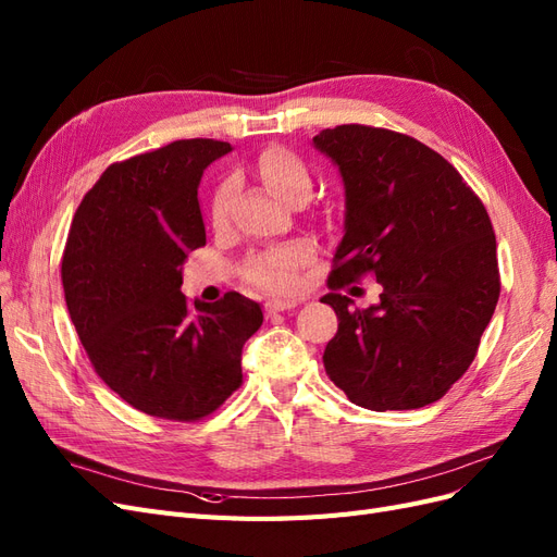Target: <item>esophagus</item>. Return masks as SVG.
I'll return each mask as SVG.
<instances>
[{"mask_svg": "<svg viewBox=\"0 0 557 557\" xmlns=\"http://www.w3.org/2000/svg\"><path fill=\"white\" fill-rule=\"evenodd\" d=\"M299 305L297 299H269L267 305H264V309H267V313L272 315V313H278V311H288V309H295Z\"/></svg>", "mask_w": 557, "mask_h": 557, "instance_id": "34e87169", "label": "esophagus"}]
</instances>
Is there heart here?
I'll list each match as a JSON object with an SVG mask.
<instances>
[{
    "label": "heart",
    "instance_id": "1",
    "mask_svg": "<svg viewBox=\"0 0 557 557\" xmlns=\"http://www.w3.org/2000/svg\"><path fill=\"white\" fill-rule=\"evenodd\" d=\"M258 176L264 183V188L276 199L285 201L290 207H299L311 197L313 178L309 166L301 162L295 153L285 148H267L258 158ZM232 185H218L211 199V223L215 227L225 225L230 213ZM311 248L307 244H283L269 250L258 252L246 262V281L258 285L269 293H293L299 283L297 269L311 260Z\"/></svg>",
    "mask_w": 557,
    "mask_h": 557
}]
</instances>
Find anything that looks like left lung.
Here are the masks:
<instances>
[{
	"label": "left lung",
	"instance_id": "obj_1",
	"mask_svg": "<svg viewBox=\"0 0 557 557\" xmlns=\"http://www.w3.org/2000/svg\"><path fill=\"white\" fill-rule=\"evenodd\" d=\"M346 190L344 239L323 299L339 318L325 372L358 407L420 409L474 360L499 299L493 223L455 166L407 134L336 125L313 137ZM372 273L380 305L336 294Z\"/></svg>",
	"mask_w": 557,
	"mask_h": 557
}]
</instances>
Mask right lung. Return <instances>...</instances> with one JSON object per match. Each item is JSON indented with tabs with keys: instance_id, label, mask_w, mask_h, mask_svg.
Returning <instances> with one entry per match:
<instances>
[{
	"instance_id": "right-lung-1",
	"label": "right lung",
	"mask_w": 557,
	"mask_h": 557,
	"mask_svg": "<svg viewBox=\"0 0 557 557\" xmlns=\"http://www.w3.org/2000/svg\"><path fill=\"white\" fill-rule=\"evenodd\" d=\"M227 141L181 139L115 162L83 197L62 252L66 309L88 358L129 407L166 420L213 413L242 385L262 309L239 293L190 305L181 264L207 244L197 188Z\"/></svg>"
}]
</instances>
